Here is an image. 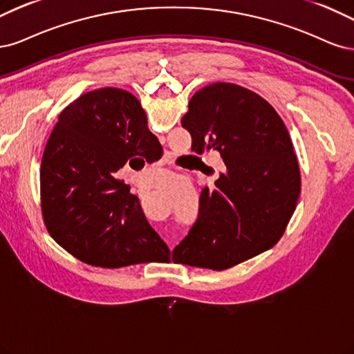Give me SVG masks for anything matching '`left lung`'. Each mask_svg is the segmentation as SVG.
Listing matches in <instances>:
<instances>
[{"label":"left lung","mask_w":354,"mask_h":354,"mask_svg":"<svg viewBox=\"0 0 354 354\" xmlns=\"http://www.w3.org/2000/svg\"><path fill=\"white\" fill-rule=\"evenodd\" d=\"M197 154L216 150L225 174L204 188L198 221L175 263L225 270L275 245L297 207L301 178L290 132L269 102L235 84L201 88L180 120Z\"/></svg>","instance_id":"8db88e82"}]
</instances>
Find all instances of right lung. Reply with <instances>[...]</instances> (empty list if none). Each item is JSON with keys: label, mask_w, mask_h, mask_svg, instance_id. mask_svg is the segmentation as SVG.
Segmentation results:
<instances>
[{"label": "right lung", "mask_w": 354, "mask_h": 354, "mask_svg": "<svg viewBox=\"0 0 354 354\" xmlns=\"http://www.w3.org/2000/svg\"><path fill=\"white\" fill-rule=\"evenodd\" d=\"M162 154L141 102L128 91L100 88L71 102L39 170L42 216L54 241L91 266L145 263L153 253L166 259L169 248L147 222L140 198L115 176L128 162L153 163Z\"/></svg>", "instance_id": "obj_1"}]
</instances>
